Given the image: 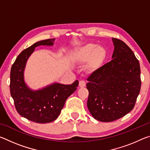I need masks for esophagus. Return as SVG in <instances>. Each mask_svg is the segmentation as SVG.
<instances>
[{
  "mask_svg": "<svg viewBox=\"0 0 150 150\" xmlns=\"http://www.w3.org/2000/svg\"><path fill=\"white\" fill-rule=\"evenodd\" d=\"M85 85H86V83L84 81H80L79 83V86L80 87H85Z\"/></svg>",
  "mask_w": 150,
  "mask_h": 150,
  "instance_id": "esophagus-1",
  "label": "esophagus"
}]
</instances>
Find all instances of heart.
Wrapping results in <instances>:
<instances>
[{"label":"heart","mask_w":150,"mask_h":150,"mask_svg":"<svg viewBox=\"0 0 150 150\" xmlns=\"http://www.w3.org/2000/svg\"><path fill=\"white\" fill-rule=\"evenodd\" d=\"M106 57V51L105 48L94 43H88L78 48L73 54V59L75 62L82 63L88 61L87 68L91 71L98 69Z\"/></svg>","instance_id":"heart-1"}]
</instances>
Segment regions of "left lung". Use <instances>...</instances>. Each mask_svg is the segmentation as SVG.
<instances>
[{"label":"left lung","mask_w":150,"mask_h":150,"mask_svg":"<svg viewBox=\"0 0 150 150\" xmlns=\"http://www.w3.org/2000/svg\"><path fill=\"white\" fill-rule=\"evenodd\" d=\"M115 45L110 62L87 78V107L98 121H115L132 110L141 88L140 67L125 43L112 38Z\"/></svg>","instance_id":"obj_1"}]
</instances>
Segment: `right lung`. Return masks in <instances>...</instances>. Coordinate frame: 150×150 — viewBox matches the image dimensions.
I'll list each match as a JSON object with an SVG mask.
<instances>
[{
    "mask_svg": "<svg viewBox=\"0 0 150 150\" xmlns=\"http://www.w3.org/2000/svg\"><path fill=\"white\" fill-rule=\"evenodd\" d=\"M54 40L38 42L20 53L12 65L10 91L15 108L20 116L30 121L44 124L51 122L59 116L65 100L77 89L79 81L71 85L54 83L42 90L32 91L24 81L26 61L35 47L52 45Z\"/></svg>",
    "mask_w": 150,
    "mask_h": 150,
    "instance_id": "obj_1",
    "label": "right lung"
}]
</instances>
